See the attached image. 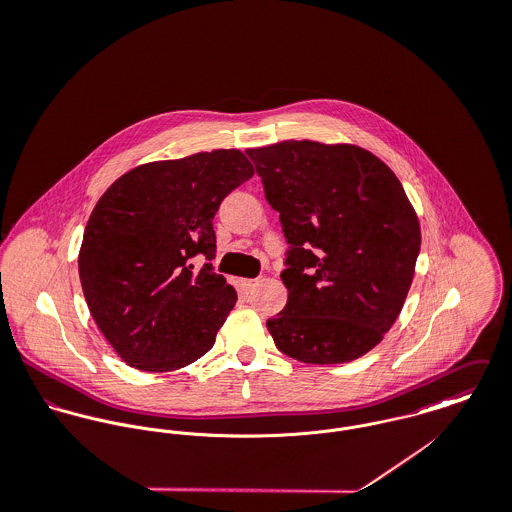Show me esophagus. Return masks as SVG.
Listing matches in <instances>:
<instances>
[{
    "label": "esophagus",
    "mask_w": 512,
    "mask_h": 512,
    "mask_svg": "<svg viewBox=\"0 0 512 512\" xmlns=\"http://www.w3.org/2000/svg\"><path fill=\"white\" fill-rule=\"evenodd\" d=\"M262 282V278H254V280H244V288L248 290V292H252V290H256V286Z\"/></svg>",
    "instance_id": "34e87169"
}]
</instances>
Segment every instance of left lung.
Instances as JSON below:
<instances>
[{
    "label": "left lung",
    "instance_id": "8db88e82",
    "mask_svg": "<svg viewBox=\"0 0 512 512\" xmlns=\"http://www.w3.org/2000/svg\"><path fill=\"white\" fill-rule=\"evenodd\" d=\"M286 242V307L266 321L295 361L363 357L392 327L412 286L420 224L402 183L357 146L280 142L248 149Z\"/></svg>",
    "mask_w": 512,
    "mask_h": 512
}]
</instances>
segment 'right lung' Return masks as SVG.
<instances>
[{
  "label": "right lung",
  "mask_w": 512,
  "mask_h": 512,
  "mask_svg": "<svg viewBox=\"0 0 512 512\" xmlns=\"http://www.w3.org/2000/svg\"><path fill=\"white\" fill-rule=\"evenodd\" d=\"M254 175L238 149L153 161L96 203L78 254L88 309L124 363L146 372L195 363L213 345L236 292L213 272V219ZM210 262L199 272L192 258Z\"/></svg>",
  "instance_id": "right-lung-1"
}]
</instances>
